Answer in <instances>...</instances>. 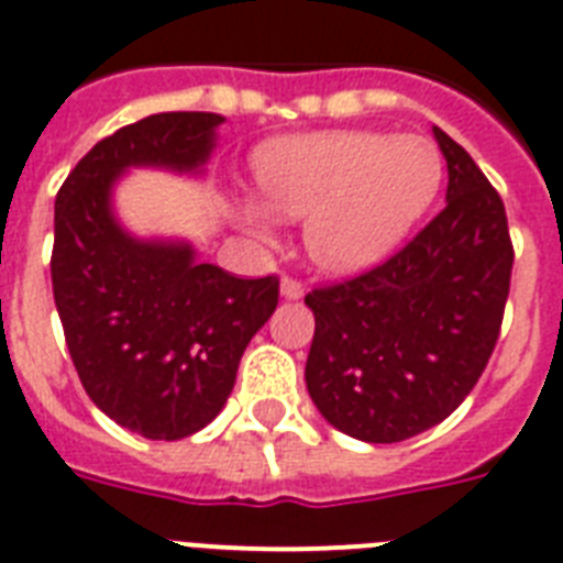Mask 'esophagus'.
<instances>
[{"mask_svg": "<svg viewBox=\"0 0 563 563\" xmlns=\"http://www.w3.org/2000/svg\"><path fill=\"white\" fill-rule=\"evenodd\" d=\"M302 294H305L302 282H296L294 276L282 278V296H285V299H299Z\"/></svg>", "mask_w": 563, "mask_h": 563, "instance_id": "1", "label": "esophagus"}]
</instances>
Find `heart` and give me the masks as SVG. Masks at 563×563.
Instances as JSON below:
<instances>
[{"label": "heart", "mask_w": 563, "mask_h": 563, "mask_svg": "<svg viewBox=\"0 0 563 563\" xmlns=\"http://www.w3.org/2000/svg\"><path fill=\"white\" fill-rule=\"evenodd\" d=\"M255 179L282 218H305V244L319 267L354 276L375 267L409 235L442 186V156L421 136L334 130L264 145ZM244 229L273 241V218L238 209Z\"/></svg>", "instance_id": "heart-1"}]
</instances>
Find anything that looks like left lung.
Listing matches in <instances>:
<instances>
[{
	"mask_svg": "<svg viewBox=\"0 0 563 563\" xmlns=\"http://www.w3.org/2000/svg\"><path fill=\"white\" fill-rule=\"evenodd\" d=\"M448 206L384 264L310 290L317 331L305 384L360 442L430 430L485 372L509 299L515 246L497 188L444 130Z\"/></svg>",
	"mask_w": 563,
	"mask_h": 563,
	"instance_id": "8db88e82",
	"label": "left lung"
}]
</instances>
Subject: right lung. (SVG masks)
I'll use <instances>...</instances> for the list:
<instances>
[{"label": "right lung", "instance_id": "add662e5", "mask_svg": "<svg viewBox=\"0 0 563 563\" xmlns=\"http://www.w3.org/2000/svg\"><path fill=\"white\" fill-rule=\"evenodd\" d=\"M214 112H156L101 139L54 200L52 287L87 395L145 439H186L235 386L238 363L278 305V278H238L188 244L139 241L112 218V183L133 165L197 170Z\"/></svg>", "mask_w": 563, "mask_h": 563}]
</instances>
